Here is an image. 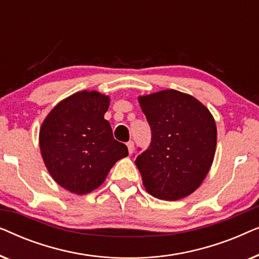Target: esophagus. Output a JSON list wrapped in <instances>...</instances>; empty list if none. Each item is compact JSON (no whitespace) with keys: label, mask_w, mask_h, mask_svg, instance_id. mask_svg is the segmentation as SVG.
<instances>
[{"label":"esophagus","mask_w":259,"mask_h":259,"mask_svg":"<svg viewBox=\"0 0 259 259\" xmlns=\"http://www.w3.org/2000/svg\"><path fill=\"white\" fill-rule=\"evenodd\" d=\"M127 147H128V153L132 154L133 151H134V143L132 140H130L128 143H127Z\"/></svg>","instance_id":"obj_1"}]
</instances>
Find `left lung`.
Returning <instances> with one entry per match:
<instances>
[{
  "label": "left lung",
  "mask_w": 259,
  "mask_h": 259,
  "mask_svg": "<svg viewBox=\"0 0 259 259\" xmlns=\"http://www.w3.org/2000/svg\"><path fill=\"white\" fill-rule=\"evenodd\" d=\"M139 102L152 136L136 159L145 189L158 199H182L199 187L213 161V116L196 98L175 90L140 97Z\"/></svg>",
  "instance_id": "left-lung-1"
}]
</instances>
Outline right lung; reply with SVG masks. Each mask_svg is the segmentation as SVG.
I'll use <instances>...</instances> for the list:
<instances>
[{
  "mask_svg": "<svg viewBox=\"0 0 259 259\" xmlns=\"http://www.w3.org/2000/svg\"><path fill=\"white\" fill-rule=\"evenodd\" d=\"M109 98L82 91L55 106L42 123L40 148L46 167L63 189L87 194L104 183L119 159L128 155L104 118Z\"/></svg>",
  "mask_w": 259,
  "mask_h": 259,
  "instance_id": "right-lung-1",
  "label": "right lung"
}]
</instances>
